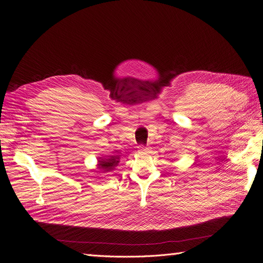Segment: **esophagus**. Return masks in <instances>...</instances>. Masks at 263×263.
Segmentation results:
<instances>
[{"mask_svg": "<svg viewBox=\"0 0 263 263\" xmlns=\"http://www.w3.org/2000/svg\"><path fill=\"white\" fill-rule=\"evenodd\" d=\"M150 148L149 147H146V146H139V153L140 154H146V153H149Z\"/></svg>", "mask_w": 263, "mask_h": 263, "instance_id": "1", "label": "esophagus"}]
</instances>
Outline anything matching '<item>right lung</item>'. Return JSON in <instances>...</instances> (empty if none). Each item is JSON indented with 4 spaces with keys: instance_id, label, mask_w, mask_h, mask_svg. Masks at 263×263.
Segmentation results:
<instances>
[{
    "instance_id": "right-lung-1",
    "label": "right lung",
    "mask_w": 263,
    "mask_h": 263,
    "mask_svg": "<svg viewBox=\"0 0 263 263\" xmlns=\"http://www.w3.org/2000/svg\"><path fill=\"white\" fill-rule=\"evenodd\" d=\"M119 162V157L117 156H112L108 159H99V163H98V169L103 172H108L115 169V166Z\"/></svg>"
}]
</instances>
